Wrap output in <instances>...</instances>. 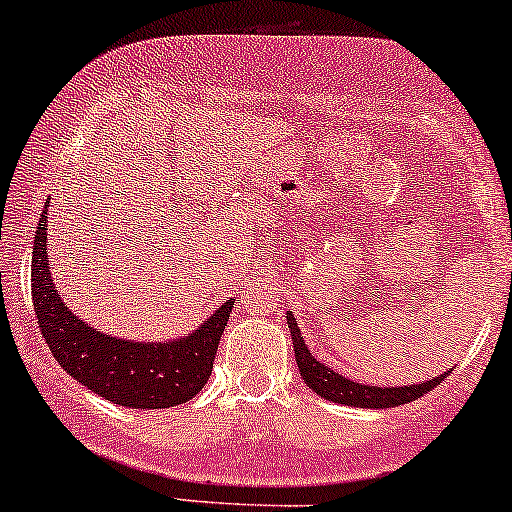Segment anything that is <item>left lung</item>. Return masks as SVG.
<instances>
[{"label": "left lung", "instance_id": "left-lung-1", "mask_svg": "<svg viewBox=\"0 0 512 512\" xmlns=\"http://www.w3.org/2000/svg\"><path fill=\"white\" fill-rule=\"evenodd\" d=\"M288 328H290V335H293L295 361H297V368H300L302 380L307 383L309 390H314L323 399L335 401V404L359 406V409H392V406L409 404V401H416L418 397H423V394L435 390L446 375H449V371H446L442 375H437V378L425 380V383L404 385V387H375V385L354 383V380L331 371V368L323 366L321 361H316L312 357L309 347L304 345V338L300 328H297V321L293 314H288Z\"/></svg>", "mask_w": 512, "mask_h": 512}]
</instances>
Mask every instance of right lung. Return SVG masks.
Instances as JSON below:
<instances>
[{
    "label": "right lung",
    "mask_w": 512,
    "mask_h": 512,
    "mask_svg": "<svg viewBox=\"0 0 512 512\" xmlns=\"http://www.w3.org/2000/svg\"><path fill=\"white\" fill-rule=\"evenodd\" d=\"M47 205L32 243V302L42 338L77 383L129 409H170L186 404L208 383L219 338L234 302L226 300L198 331L172 342H134L101 333L77 319L51 283Z\"/></svg>",
    "instance_id": "add662e5"
}]
</instances>
